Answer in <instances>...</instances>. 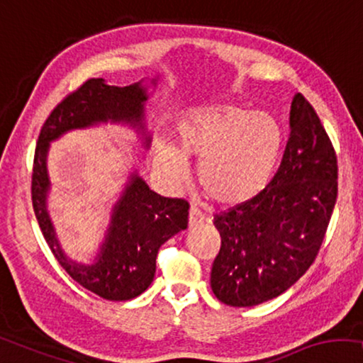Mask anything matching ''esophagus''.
<instances>
[{
	"mask_svg": "<svg viewBox=\"0 0 363 363\" xmlns=\"http://www.w3.org/2000/svg\"><path fill=\"white\" fill-rule=\"evenodd\" d=\"M201 223H203V217L199 216V213L196 211H191L189 212V217H187V225L189 228H194L197 225H201Z\"/></svg>",
	"mask_w": 363,
	"mask_h": 363,
	"instance_id": "34e87169",
	"label": "esophagus"
}]
</instances>
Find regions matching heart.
Listing matches in <instances>:
<instances>
[{
	"label": "heart",
	"mask_w": 363,
	"mask_h": 363,
	"mask_svg": "<svg viewBox=\"0 0 363 363\" xmlns=\"http://www.w3.org/2000/svg\"><path fill=\"white\" fill-rule=\"evenodd\" d=\"M284 130L277 116L237 104L194 106L176 126V145L155 143V167L171 184L186 181L189 160L197 184L218 207L243 206L268 186L281 156Z\"/></svg>",
	"instance_id": "b5f03b06"
}]
</instances>
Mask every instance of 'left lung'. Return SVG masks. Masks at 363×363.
Masks as SVG:
<instances>
[{"instance_id": "left-lung-1", "label": "left lung", "mask_w": 363, "mask_h": 363, "mask_svg": "<svg viewBox=\"0 0 363 363\" xmlns=\"http://www.w3.org/2000/svg\"><path fill=\"white\" fill-rule=\"evenodd\" d=\"M337 199V157L313 106L296 94L281 166L252 201L213 218L222 245L211 286L252 308L288 291L318 257Z\"/></svg>"}]
</instances>
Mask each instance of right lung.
Segmentation results:
<instances>
[{"instance_id":"1","label":"right lung","mask_w":363,"mask_h":363,"mask_svg":"<svg viewBox=\"0 0 363 363\" xmlns=\"http://www.w3.org/2000/svg\"><path fill=\"white\" fill-rule=\"evenodd\" d=\"M157 77L118 86L104 79H90L77 91L55 106L40 130L33 167V207L40 230L55 259L69 277L85 289L108 301H128L150 288L156 273L157 250L171 237L187 228L189 203L167 199L155 191L133 169L118 201L113 203L110 223L90 263L72 259L64 252L48 208L50 179L48 155L50 143L74 130L99 125H121L135 130L141 146L151 145L146 126L147 89Z\"/></svg>"}]
</instances>
